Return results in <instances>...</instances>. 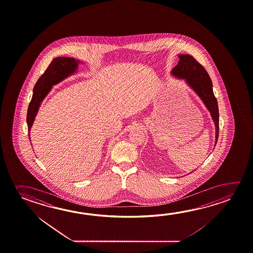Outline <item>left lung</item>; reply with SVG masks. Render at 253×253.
Here are the masks:
<instances>
[{"instance_id":"1","label":"left lung","mask_w":253,"mask_h":253,"mask_svg":"<svg viewBox=\"0 0 253 253\" xmlns=\"http://www.w3.org/2000/svg\"><path fill=\"white\" fill-rule=\"evenodd\" d=\"M178 64L172 70V74L184 79L190 86L203 100L215 124V145L219 137V108L212 91V83L209 75L196 59L189 54H180Z\"/></svg>"}]
</instances>
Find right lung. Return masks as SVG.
Here are the masks:
<instances>
[{"instance_id": "obj_1", "label": "right lung", "mask_w": 253, "mask_h": 253, "mask_svg": "<svg viewBox=\"0 0 253 253\" xmlns=\"http://www.w3.org/2000/svg\"><path fill=\"white\" fill-rule=\"evenodd\" d=\"M79 61L69 57H58L53 60L46 71L38 79L34 88L33 98L28 107L27 111V126L28 135L30 137V129L34 124V118L37 115L39 108L43 99L46 97L52 85L61 82L62 79L67 78L69 75L75 72L79 65Z\"/></svg>"}]
</instances>
